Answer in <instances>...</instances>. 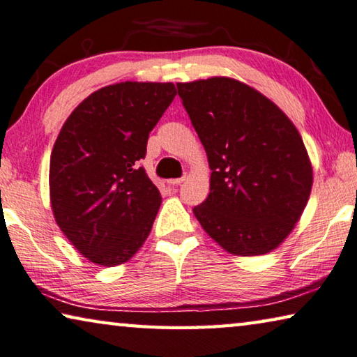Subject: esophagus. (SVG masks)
Here are the masks:
<instances>
[{
    "label": "esophagus",
    "mask_w": 357,
    "mask_h": 357,
    "mask_svg": "<svg viewBox=\"0 0 357 357\" xmlns=\"http://www.w3.org/2000/svg\"><path fill=\"white\" fill-rule=\"evenodd\" d=\"M183 180H185V177H182V178H171V180H167V183L171 185V186H178V185L183 183Z\"/></svg>",
    "instance_id": "obj_1"
}]
</instances>
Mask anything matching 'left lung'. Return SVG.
<instances>
[{"instance_id": "left-lung-1", "label": "left lung", "mask_w": 357, "mask_h": 357, "mask_svg": "<svg viewBox=\"0 0 357 357\" xmlns=\"http://www.w3.org/2000/svg\"><path fill=\"white\" fill-rule=\"evenodd\" d=\"M177 90L212 171L195 217L229 255L271 253L293 232L312 192L299 131L275 102L237 79L178 82Z\"/></svg>"}]
</instances>
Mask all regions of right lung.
<instances>
[{"label": "right lung", "instance_id": "add662e5", "mask_svg": "<svg viewBox=\"0 0 357 357\" xmlns=\"http://www.w3.org/2000/svg\"><path fill=\"white\" fill-rule=\"evenodd\" d=\"M175 95L172 82H120L93 91L61 126L50 155L52 212L93 264H123L147 241L161 195L137 161Z\"/></svg>", "mask_w": 357, "mask_h": 357}]
</instances>
